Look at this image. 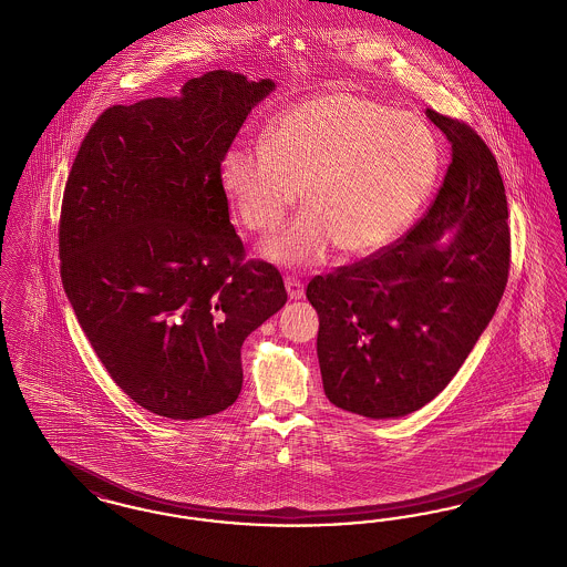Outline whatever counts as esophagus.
Wrapping results in <instances>:
<instances>
[{
  "instance_id": "esophagus-1",
  "label": "esophagus",
  "mask_w": 567,
  "mask_h": 567,
  "mask_svg": "<svg viewBox=\"0 0 567 567\" xmlns=\"http://www.w3.org/2000/svg\"><path fill=\"white\" fill-rule=\"evenodd\" d=\"M285 287H287V293L291 299H301L303 297V285L297 276H287L285 278Z\"/></svg>"
}]
</instances>
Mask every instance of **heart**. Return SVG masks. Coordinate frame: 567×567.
Segmentation results:
<instances>
[{
    "mask_svg": "<svg viewBox=\"0 0 567 567\" xmlns=\"http://www.w3.org/2000/svg\"><path fill=\"white\" fill-rule=\"evenodd\" d=\"M439 162V141L422 117L331 92L274 120L261 145H231L219 179L257 234L280 226L301 189L306 210L264 255L280 266H310L333 245L352 257L385 247L426 203Z\"/></svg>",
    "mask_w": 567,
    "mask_h": 567,
    "instance_id": "obj_1",
    "label": "heart"
}]
</instances>
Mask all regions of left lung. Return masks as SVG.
<instances>
[{
  "label": "left lung",
  "mask_w": 567,
  "mask_h": 567,
  "mask_svg": "<svg viewBox=\"0 0 567 567\" xmlns=\"http://www.w3.org/2000/svg\"><path fill=\"white\" fill-rule=\"evenodd\" d=\"M426 115L452 143L426 215L394 245L315 276L306 291L320 320L327 399L371 420L417 411L452 382L508 280V204L498 162L468 124L434 110Z\"/></svg>",
  "instance_id": "obj_1"
}]
</instances>
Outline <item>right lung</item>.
<instances>
[{"label": "right lung", "instance_id": "right-lung-1", "mask_svg": "<svg viewBox=\"0 0 567 567\" xmlns=\"http://www.w3.org/2000/svg\"><path fill=\"white\" fill-rule=\"evenodd\" d=\"M272 91L208 71L179 96L105 110L73 159L59 224L69 303L115 384L162 417L229 408L243 343L287 303L280 272L245 261L219 179Z\"/></svg>", "mask_w": 567, "mask_h": 567}]
</instances>
